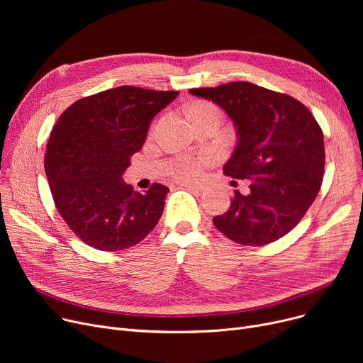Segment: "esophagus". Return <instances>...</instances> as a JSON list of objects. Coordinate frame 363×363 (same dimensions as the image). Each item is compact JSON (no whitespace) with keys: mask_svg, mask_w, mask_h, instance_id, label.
Returning a JSON list of instances; mask_svg holds the SVG:
<instances>
[{"mask_svg":"<svg viewBox=\"0 0 363 363\" xmlns=\"http://www.w3.org/2000/svg\"><path fill=\"white\" fill-rule=\"evenodd\" d=\"M181 185L188 189H194V191H204L206 189V185L200 182H181Z\"/></svg>","mask_w":363,"mask_h":363,"instance_id":"34e87169","label":"esophagus"}]
</instances>
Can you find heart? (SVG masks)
I'll return each instance as SVG.
<instances>
[{
    "instance_id": "1",
    "label": "heart",
    "mask_w": 363,
    "mask_h": 363,
    "mask_svg": "<svg viewBox=\"0 0 363 363\" xmlns=\"http://www.w3.org/2000/svg\"><path fill=\"white\" fill-rule=\"evenodd\" d=\"M208 113H218V108L211 103H196L189 108V118L203 116ZM204 166L203 160H193V159H181L172 169V174L181 179H188L199 175Z\"/></svg>"
}]
</instances>
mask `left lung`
Returning a JSON list of instances; mask_svg holds the SVG:
<instances>
[{
	"label": "left lung",
	"mask_w": 363,
	"mask_h": 363,
	"mask_svg": "<svg viewBox=\"0 0 363 363\" xmlns=\"http://www.w3.org/2000/svg\"><path fill=\"white\" fill-rule=\"evenodd\" d=\"M234 122L237 145L223 174L249 179L213 223L242 245H264L289 234L315 201L325 167L323 133L306 106L250 82L194 88Z\"/></svg>",
	"instance_id": "8db88e82"
}]
</instances>
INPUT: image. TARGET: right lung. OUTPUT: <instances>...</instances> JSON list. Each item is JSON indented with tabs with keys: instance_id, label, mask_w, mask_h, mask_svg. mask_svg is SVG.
Segmentation results:
<instances>
[{
	"instance_id": "add662e5",
	"label": "right lung",
	"mask_w": 363,
	"mask_h": 363,
	"mask_svg": "<svg viewBox=\"0 0 363 363\" xmlns=\"http://www.w3.org/2000/svg\"><path fill=\"white\" fill-rule=\"evenodd\" d=\"M178 91L118 86L81 99L54 125L45 175L57 211L85 244L119 252L144 240L162 218L169 188L144 194L122 179L156 114Z\"/></svg>"
}]
</instances>
